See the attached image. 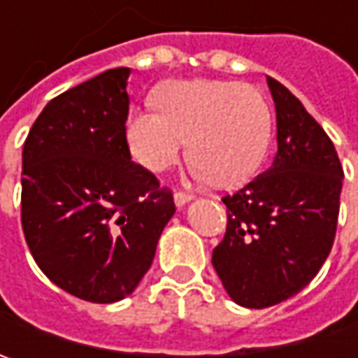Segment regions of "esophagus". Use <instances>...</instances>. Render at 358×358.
I'll return each instance as SVG.
<instances>
[{
	"mask_svg": "<svg viewBox=\"0 0 358 358\" xmlns=\"http://www.w3.org/2000/svg\"><path fill=\"white\" fill-rule=\"evenodd\" d=\"M193 197H195L193 193H187V191H177V193H175V205H177V207H183V205H187V203L193 199Z\"/></svg>",
	"mask_w": 358,
	"mask_h": 358,
	"instance_id": "esophagus-1",
	"label": "esophagus"
}]
</instances>
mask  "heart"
Wrapping results in <instances>:
<instances>
[{"label":"heart","instance_id":"heart-1","mask_svg":"<svg viewBox=\"0 0 358 358\" xmlns=\"http://www.w3.org/2000/svg\"><path fill=\"white\" fill-rule=\"evenodd\" d=\"M157 109H135L127 119L131 155L145 169L171 167L185 149L199 177L219 187L251 179L267 155L273 113L249 83L215 79L169 81L155 93Z\"/></svg>","mask_w":358,"mask_h":358}]
</instances>
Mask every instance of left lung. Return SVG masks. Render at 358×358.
<instances>
[{"instance_id": "1", "label": "left lung", "mask_w": 358, "mask_h": 358, "mask_svg": "<svg viewBox=\"0 0 358 358\" xmlns=\"http://www.w3.org/2000/svg\"><path fill=\"white\" fill-rule=\"evenodd\" d=\"M277 111V155L267 171L225 195L227 231L213 267L229 296L247 309L273 307L305 289L331 253L343 165L303 103L267 77Z\"/></svg>"}]
</instances>
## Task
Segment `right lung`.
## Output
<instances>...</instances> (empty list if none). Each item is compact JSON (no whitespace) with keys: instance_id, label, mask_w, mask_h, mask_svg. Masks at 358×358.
I'll use <instances>...</instances> for the list:
<instances>
[{"instance_id":"1","label":"right lung","mask_w":358,"mask_h":358,"mask_svg":"<svg viewBox=\"0 0 358 358\" xmlns=\"http://www.w3.org/2000/svg\"><path fill=\"white\" fill-rule=\"evenodd\" d=\"M127 67L53 97L23 145L21 227L39 268L69 295L115 303L149 271L173 193L131 161Z\"/></svg>"}]
</instances>
